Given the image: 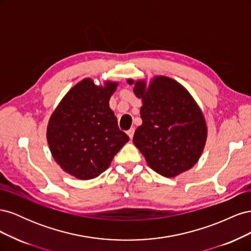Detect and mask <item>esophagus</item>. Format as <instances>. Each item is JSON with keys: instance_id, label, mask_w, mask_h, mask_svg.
Listing matches in <instances>:
<instances>
[{"instance_id": "obj_1", "label": "esophagus", "mask_w": 251, "mask_h": 251, "mask_svg": "<svg viewBox=\"0 0 251 251\" xmlns=\"http://www.w3.org/2000/svg\"><path fill=\"white\" fill-rule=\"evenodd\" d=\"M134 132H135L134 128H130V130L126 131V134H127L128 137H130V139H132V138H133V136H134Z\"/></svg>"}]
</instances>
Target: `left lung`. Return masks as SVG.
Listing matches in <instances>:
<instances>
[{
	"mask_svg": "<svg viewBox=\"0 0 251 251\" xmlns=\"http://www.w3.org/2000/svg\"><path fill=\"white\" fill-rule=\"evenodd\" d=\"M142 101V125L133 142L150 168L166 178L191 170L207 139V125L195 98L180 82L163 75L127 79Z\"/></svg>",
	"mask_w": 251,
	"mask_h": 251,
	"instance_id": "8db88e82",
	"label": "left lung"
}]
</instances>
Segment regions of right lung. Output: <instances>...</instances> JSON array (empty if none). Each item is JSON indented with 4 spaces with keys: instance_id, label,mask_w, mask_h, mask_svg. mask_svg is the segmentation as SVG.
Here are the masks:
<instances>
[{
    "instance_id": "obj_1",
    "label": "right lung",
    "mask_w": 251,
    "mask_h": 251,
    "mask_svg": "<svg viewBox=\"0 0 251 251\" xmlns=\"http://www.w3.org/2000/svg\"><path fill=\"white\" fill-rule=\"evenodd\" d=\"M118 83L107 79L97 86L83 78L51 114L46 134L51 155L60 169L79 180L100 176L130 140L118 128L109 104Z\"/></svg>"
}]
</instances>
